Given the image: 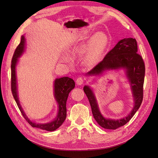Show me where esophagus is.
<instances>
[{
  "instance_id": "34e87169",
  "label": "esophagus",
  "mask_w": 158,
  "mask_h": 158,
  "mask_svg": "<svg viewBox=\"0 0 158 158\" xmlns=\"http://www.w3.org/2000/svg\"><path fill=\"white\" fill-rule=\"evenodd\" d=\"M85 82V79L82 77H79L76 80V83L78 85H81Z\"/></svg>"
}]
</instances>
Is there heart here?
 I'll return each instance as SVG.
<instances>
[{"label": "heart", "instance_id": "b5f03b06", "mask_svg": "<svg viewBox=\"0 0 158 158\" xmlns=\"http://www.w3.org/2000/svg\"><path fill=\"white\" fill-rule=\"evenodd\" d=\"M109 40L104 32H98L91 38L83 55V62L88 66H94L104 57Z\"/></svg>", "mask_w": 158, "mask_h": 158}]
</instances>
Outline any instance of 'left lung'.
Returning a JSON list of instances; mask_svg holds the SVG:
<instances>
[{"label":"left lung","instance_id":"8db88e82","mask_svg":"<svg viewBox=\"0 0 158 158\" xmlns=\"http://www.w3.org/2000/svg\"><path fill=\"white\" fill-rule=\"evenodd\" d=\"M138 46L135 38L120 40L113 48L106 54L102 61L86 73V76H101L106 71L123 69L130 84L134 100V106L126 117L120 119L106 118L102 114L92 89L85 86L86 94L97 122L102 127L116 129L126 124L139 109L143 101L145 64L142 56L137 54Z\"/></svg>","mask_w":158,"mask_h":158}]
</instances>
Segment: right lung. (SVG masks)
<instances>
[{"mask_svg":"<svg viewBox=\"0 0 158 158\" xmlns=\"http://www.w3.org/2000/svg\"><path fill=\"white\" fill-rule=\"evenodd\" d=\"M25 47H26V38H25L24 36H22L20 43L16 47L11 61V92L13 96L23 117L32 127L47 131H54L57 128H59L66 119V101H67L69 93L75 87V82L72 79L69 78V77L56 79L54 82V95L58 107V111L56 117L51 122L46 123H40L31 121L27 117L20 104L18 96L17 81H16V67L19 62V58L24 52Z\"/></svg>","mask_w":158,"mask_h":158,"instance_id":"1","label":"right lung"}]
</instances>
